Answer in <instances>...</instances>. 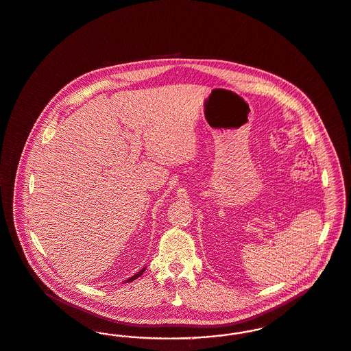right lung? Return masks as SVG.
Instances as JSON below:
<instances>
[{
    "mask_svg": "<svg viewBox=\"0 0 351 351\" xmlns=\"http://www.w3.org/2000/svg\"><path fill=\"white\" fill-rule=\"evenodd\" d=\"M145 269H146V268H143V269H141V271H139V272H138V274H135V275H133V276H132V278H130V279H128V280H126V282H129V283H132V282H133V280H135V279H138V278H139V276H141V275H142V274H143V272H145Z\"/></svg>",
    "mask_w": 351,
    "mask_h": 351,
    "instance_id": "add662e5",
    "label": "right lung"
}]
</instances>
